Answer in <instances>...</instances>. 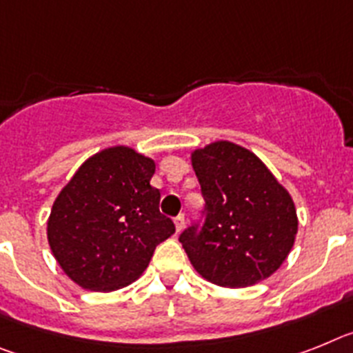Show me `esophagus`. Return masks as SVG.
Here are the masks:
<instances>
[{
  "instance_id": "34e87169",
  "label": "esophagus",
  "mask_w": 353,
  "mask_h": 353,
  "mask_svg": "<svg viewBox=\"0 0 353 353\" xmlns=\"http://www.w3.org/2000/svg\"><path fill=\"white\" fill-rule=\"evenodd\" d=\"M174 223H176V231L179 232L181 229L185 228V214H177L176 219H174Z\"/></svg>"
}]
</instances>
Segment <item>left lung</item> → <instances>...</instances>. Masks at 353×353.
I'll return each instance as SVG.
<instances>
[{"label": "left lung", "instance_id": "left-lung-1", "mask_svg": "<svg viewBox=\"0 0 353 353\" xmlns=\"http://www.w3.org/2000/svg\"><path fill=\"white\" fill-rule=\"evenodd\" d=\"M192 167L206 199L201 231L179 236L190 263L223 288H247L275 274L299 231L290 192L252 151L216 140L192 151Z\"/></svg>", "mask_w": 353, "mask_h": 353}]
</instances>
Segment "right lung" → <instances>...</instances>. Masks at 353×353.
Instances as JSON below:
<instances>
[{
  "label": "right lung",
  "mask_w": 353,
  "mask_h": 353,
  "mask_svg": "<svg viewBox=\"0 0 353 353\" xmlns=\"http://www.w3.org/2000/svg\"><path fill=\"white\" fill-rule=\"evenodd\" d=\"M154 159L113 145L85 159L54 199L48 243L63 274L90 291L134 283L156 245L176 232L151 186Z\"/></svg>",
  "instance_id": "1"
}]
</instances>
